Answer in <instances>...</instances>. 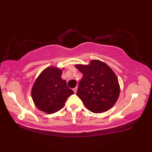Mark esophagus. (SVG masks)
<instances>
[{
	"mask_svg": "<svg viewBox=\"0 0 152 152\" xmlns=\"http://www.w3.org/2000/svg\"><path fill=\"white\" fill-rule=\"evenodd\" d=\"M77 90H78V88H77L76 87V88H74L73 89V91L74 92V93H76V92H77Z\"/></svg>",
	"mask_w": 152,
	"mask_h": 152,
	"instance_id": "obj_1",
	"label": "esophagus"
}]
</instances>
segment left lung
I'll use <instances>...</instances> for the list:
<instances>
[{"label": "left lung", "mask_w": 152, "mask_h": 152, "mask_svg": "<svg viewBox=\"0 0 152 152\" xmlns=\"http://www.w3.org/2000/svg\"><path fill=\"white\" fill-rule=\"evenodd\" d=\"M83 74L76 94L87 109L94 113L107 111L117 102L120 86L114 72L103 61L92 60L88 65L77 64Z\"/></svg>", "instance_id": "left-lung-1"}]
</instances>
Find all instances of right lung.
I'll return each mask as SVG.
<instances>
[{
    "label": "right lung",
    "mask_w": 152,
    "mask_h": 152,
    "mask_svg": "<svg viewBox=\"0 0 152 152\" xmlns=\"http://www.w3.org/2000/svg\"><path fill=\"white\" fill-rule=\"evenodd\" d=\"M55 66L44 69L36 78L31 89V97L38 109L52 114L62 109L67 99L74 94L61 78L62 70Z\"/></svg>",
    "instance_id": "1"
}]
</instances>
